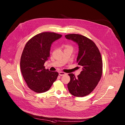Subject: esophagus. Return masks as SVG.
<instances>
[{
    "label": "esophagus",
    "mask_w": 125,
    "mask_h": 125,
    "mask_svg": "<svg viewBox=\"0 0 125 125\" xmlns=\"http://www.w3.org/2000/svg\"><path fill=\"white\" fill-rule=\"evenodd\" d=\"M59 75L60 76H64V75H67L66 73H64V72H60L59 73Z\"/></svg>",
    "instance_id": "obj_1"
}]
</instances>
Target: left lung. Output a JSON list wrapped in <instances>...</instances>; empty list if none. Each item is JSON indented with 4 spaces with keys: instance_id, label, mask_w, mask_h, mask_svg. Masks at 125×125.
Returning a JSON list of instances; mask_svg holds the SVG:
<instances>
[{
    "instance_id": "obj_1",
    "label": "left lung",
    "mask_w": 125,
    "mask_h": 125,
    "mask_svg": "<svg viewBox=\"0 0 125 125\" xmlns=\"http://www.w3.org/2000/svg\"><path fill=\"white\" fill-rule=\"evenodd\" d=\"M66 39L72 40L79 46L77 63L82 67L78 77L69 74L70 81L68 90L75 96L83 97L91 93L99 82L102 73V61L95 44L90 39L78 34L65 35Z\"/></svg>"
}]
</instances>
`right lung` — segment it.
<instances>
[{
	"mask_svg": "<svg viewBox=\"0 0 125 125\" xmlns=\"http://www.w3.org/2000/svg\"><path fill=\"white\" fill-rule=\"evenodd\" d=\"M62 36L54 32H42L25 45L20 60L21 71L28 87L35 93L48 91L57 78V72L46 70L43 65L50 56L51 44Z\"/></svg>",
	"mask_w": 125,
	"mask_h": 125,
	"instance_id": "add662e5",
	"label": "right lung"
}]
</instances>
